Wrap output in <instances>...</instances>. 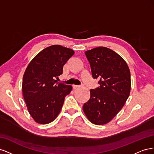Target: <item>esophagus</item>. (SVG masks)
Masks as SVG:
<instances>
[{
    "label": "esophagus",
    "instance_id": "34e87169",
    "mask_svg": "<svg viewBox=\"0 0 154 154\" xmlns=\"http://www.w3.org/2000/svg\"><path fill=\"white\" fill-rule=\"evenodd\" d=\"M72 87H73L74 89H76V88H78V87H80V85H74L72 86Z\"/></svg>",
    "mask_w": 154,
    "mask_h": 154
}]
</instances>
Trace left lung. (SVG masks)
<instances>
[{"instance_id": "8db88e82", "label": "left lung", "mask_w": 154, "mask_h": 154, "mask_svg": "<svg viewBox=\"0 0 154 154\" xmlns=\"http://www.w3.org/2000/svg\"><path fill=\"white\" fill-rule=\"evenodd\" d=\"M85 54L93 78L100 79V87L90 90V99L83 110L92 123L105 125L122 110L130 95V69L125 60L109 48L97 47Z\"/></svg>"}]
</instances>
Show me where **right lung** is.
<instances>
[{"instance_id":"add662e5","label":"right lung","mask_w":154,"mask_h":154,"mask_svg":"<svg viewBox=\"0 0 154 154\" xmlns=\"http://www.w3.org/2000/svg\"><path fill=\"white\" fill-rule=\"evenodd\" d=\"M74 51L60 45L42 50L32 59L23 76L22 94L29 114L39 124H48L57 118L71 85L58 83L63 67Z\"/></svg>"}]
</instances>
